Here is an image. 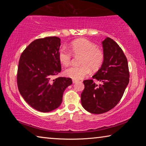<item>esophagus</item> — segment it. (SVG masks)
<instances>
[{
    "instance_id": "34e87169",
    "label": "esophagus",
    "mask_w": 146,
    "mask_h": 146,
    "mask_svg": "<svg viewBox=\"0 0 146 146\" xmlns=\"http://www.w3.org/2000/svg\"><path fill=\"white\" fill-rule=\"evenodd\" d=\"M78 82V80H73V82L75 84V83H76Z\"/></svg>"
}]
</instances>
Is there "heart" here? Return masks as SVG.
Returning <instances> with one entry per match:
<instances>
[{
  "instance_id": "1",
  "label": "heart",
  "mask_w": 146,
  "mask_h": 146,
  "mask_svg": "<svg viewBox=\"0 0 146 146\" xmlns=\"http://www.w3.org/2000/svg\"><path fill=\"white\" fill-rule=\"evenodd\" d=\"M68 48L70 51L64 47L59 49L58 58L60 62L64 66H68L71 63L72 53L74 55H82L80 62L82 66H73L66 69L64 74L68 77L80 80L90 73V69L96 71L102 65L104 60L103 51L88 39H76L71 42Z\"/></svg>"
}]
</instances>
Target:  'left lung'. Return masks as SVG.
Wrapping results in <instances>:
<instances>
[{
	"mask_svg": "<svg viewBox=\"0 0 146 146\" xmlns=\"http://www.w3.org/2000/svg\"><path fill=\"white\" fill-rule=\"evenodd\" d=\"M104 60L93 79L83 81L81 94L83 108L93 114L108 112L121 100L129 81L127 60L122 49L110 37L102 41ZM94 80L102 83L99 86Z\"/></svg>",
	"mask_w": 146,
	"mask_h": 146,
	"instance_id": "1",
	"label": "left lung"
}]
</instances>
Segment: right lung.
Instances as JSON below:
<instances>
[{"label": "right lung", "instance_id": "add662e5", "mask_svg": "<svg viewBox=\"0 0 146 146\" xmlns=\"http://www.w3.org/2000/svg\"><path fill=\"white\" fill-rule=\"evenodd\" d=\"M60 39L38 38L29 44L19 59L17 81L20 93L28 104L40 112L59 107L63 93L72 84L71 78L57 77L61 71L58 58Z\"/></svg>", "mask_w": 146, "mask_h": 146}]
</instances>
